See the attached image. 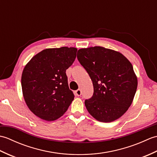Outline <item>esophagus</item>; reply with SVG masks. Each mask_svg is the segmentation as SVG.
<instances>
[{
  "label": "esophagus",
  "mask_w": 157,
  "mask_h": 157,
  "mask_svg": "<svg viewBox=\"0 0 157 157\" xmlns=\"http://www.w3.org/2000/svg\"><path fill=\"white\" fill-rule=\"evenodd\" d=\"M75 94L76 96H81V95H82V91H81V90L78 89V90H75Z\"/></svg>",
  "instance_id": "1"
}]
</instances>
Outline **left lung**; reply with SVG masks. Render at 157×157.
Returning a JSON list of instances; mask_svg holds the SVG:
<instances>
[{
    "mask_svg": "<svg viewBox=\"0 0 157 157\" xmlns=\"http://www.w3.org/2000/svg\"><path fill=\"white\" fill-rule=\"evenodd\" d=\"M77 57L92 81L94 93L85 101L93 117L115 121L128 111L138 86L132 63L121 53L101 46L78 50Z\"/></svg>",
    "mask_w": 157,
    "mask_h": 157,
    "instance_id": "1",
    "label": "left lung"
}]
</instances>
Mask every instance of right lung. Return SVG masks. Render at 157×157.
Returning <instances> with one entry per match:
<instances>
[{
  "label": "right lung",
  "mask_w": 157,
  "mask_h": 157,
  "mask_svg": "<svg viewBox=\"0 0 157 157\" xmlns=\"http://www.w3.org/2000/svg\"><path fill=\"white\" fill-rule=\"evenodd\" d=\"M77 51L73 47L43 50L24 67L21 75L23 97L30 111L42 119H57L73 101L66 70L74 62Z\"/></svg>",
  "instance_id": "1"
}]
</instances>
